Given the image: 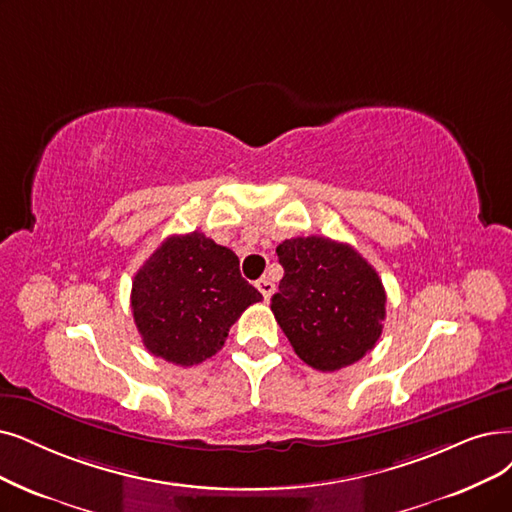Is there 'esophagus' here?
Here are the masks:
<instances>
[{
	"instance_id": "obj_1",
	"label": "esophagus",
	"mask_w": 512,
	"mask_h": 512,
	"mask_svg": "<svg viewBox=\"0 0 512 512\" xmlns=\"http://www.w3.org/2000/svg\"><path fill=\"white\" fill-rule=\"evenodd\" d=\"M256 288L260 290V294L264 296V300H269L275 294V283L269 277H262L256 281Z\"/></svg>"
}]
</instances>
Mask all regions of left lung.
Segmentation results:
<instances>
[{"label":"left lung","mask_w":512,"mask_h":512,"mask_svg":"<svg viewBox=\"0 0 512 512\" xmlns=\"http://www.w3.org/2000/svg\"><path fill=\"white\" fill-rule=\"evenodd\" d=\"M283 267L271 311L296 355L319 372L365 357L382 334L386 294L374 267L349 243L294 237L277 245Z\"/></svg>","instance_id":"left-lung-1"}]
</instances>
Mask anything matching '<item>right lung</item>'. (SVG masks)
<instances>
[{
    "instance_id": "1",
    "label": "right lung",
    "mask_w": 512,
    "mask_h": 512,
    "mask_svg": "<svg viewBox=\"0 0 512 512\" xmlns=\"http://www.w3.org/2000/svg\"><path fill=\"white\" fill-rule=\"evenodd\" d=\"M262 294L239 273V258L199 231L172 235L132 281V313L155 357L189 367L216 355L231 325Z\"/></svg>"
}]
</instances>
